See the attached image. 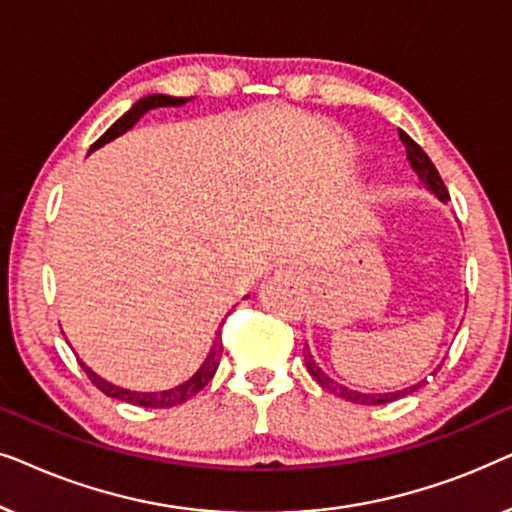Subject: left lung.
I'll use <instances>...</instances> for the list:
<instances>
[{
	"instance_id": "obj_1",
	"label": "left lung",
	"mask_w": 512,
	"mask_h": 512,
	"mask_svg": "<svg viewBox=\"0 0 512 512\" xmlns=\"http://www.w3.org/2000/svg\"><path fill=\"white\" fill-rule=\"evenodd\" d=\"M398 137H401L405 151H408V160H410L412 170L417 172V177L422 179L424 184L429 186L431 191L438 195V198L450 200V193H447L445 181L440 179L436 165H433L431 158L426 156V153L422 151V146H419L410 135H405L403 130H398ZM303 356H305V366H307V370H310V375L321 384V387H324L326 391H331V394H335V396L345 398V401H352V403H359V405H382V403H391V401H396V398H403V396L412 394V391H417L419 387H424V384H426V380H424V382H419V384H412V387L403 389V391H394V394H361V391L347 389V387H342V384H338L335 380H331V377H328V375L324 373V370H321V368L317 366V363H314V359L310 356V352H307V349H303ZM433 375H436V373H433Z\"/></svg>"
}]
</instances>
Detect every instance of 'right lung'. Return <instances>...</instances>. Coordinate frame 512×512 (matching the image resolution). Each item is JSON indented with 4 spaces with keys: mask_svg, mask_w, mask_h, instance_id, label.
I'll list each match as a JSON object with an SVG mask.
<instances>
[{
    "mask_svg": "<svg viewBox=\"0 0 512 512\" xmlns=\"http://www.w3.org/2000/svg\"><path fill=\"white\" fill-rule=\"evenodd\" d=\"M188 97H170V95H149V97H142L135 107H132L128 114H123L118 121L111 125V128L104 132V135L97 139V142L90 146V151L93 149H100L102 144L111 142V139H116L118 135H123L125 130H130L132 125H135L139 118H142L146 111L151 109H158V107H181V104H186ZM221 354H223V342H221V333H216L214 338V345H212V352L202 363V368L195 373L191 380L179 384V387H174L170 391H160V394H142V391H130V389H121V387H114V384H109L107 380H102V377H97L93 370H90L86 363H81V368L86 370L88 380L95 384L97 389L102 391V394H107L111 398H118V401H125V403H132V405H139V408H174V405H181L188 398L198 394L200 389H205L209 380H212L216 368H219V361H221Z\"/></svg>",
    "mask_w": 512,
    "mask_h": 512,
    "instance_id": "obj_1",
    "label": "right lung"
}]
</instances>
